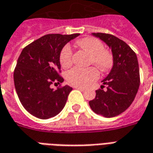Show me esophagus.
I'll list each match as a JSON object with an SVG mask.
<instances>
[{"mask_svg":"<svg viewBox=\"0 0 153 153\" xmlns=\"http://www.w3.org/2000/svg\"><path fill=\"white\" fill-rule=\"evenodd\" d=\"M74 88H76V89L80 90V91H82V92H83V91H85V88H82V87L75 86V87H74Z\"/></svg>","mask_w":153,"mask_h":153,"instance_id":"34e87169","label":"esophagus"}]
</instances>
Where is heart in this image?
Masks as SVG:
<instances>
[{"label":"heart","instance_id":"b5f03b06","mask_svg":"<svg viewBox=\"0 0 153 153\" xmlns=\"http://www.w3.org/2000/svg\"><path fill=\"white\" fill-rule=\"evenodd\" d=\"M77 44L92 54L90 64L96 65L102 71H107L111 68L112 56L109 51L104 50V45L101 41L95 38H85L78 41ZM72 47L69 44L65 45L59 55L61 66L64 68L70 67L72 65ZM99 71L96 67H74L67 72L65 79L67 82L73 86L88 87L94 83L99 78Z\"/></svg>","mask_w":153,"mask_h":153}]
</instances>
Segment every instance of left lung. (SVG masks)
Instances as JSON below:
<instances>
[{"mask_svg":"<svg viewBox=\"0 0 153 153\" xmlns=\"http://www.w3.org/2000/svg\"><path fill=\"white\" fill-rule=\"evenodd\" d=\"M93 35L105 42L111 49L113 67L102 80L101 89L96 91L95 98L89 102V106L97 115L115 117L128 109L138 93L140 84L138 59L128 44L114 35L102 33ZM105 85L107 89L104 91Z\"/></svg>","mask_w":153,"mask_h":153,"instance_id":"left-lung-1","label":"left lung"}]
</instances>
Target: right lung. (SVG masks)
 Here are the masks:
<instances>
[{
  "label": "right lung",
  "instance_id": "1",
  "mask_svg": "<svg viewBox=\"0 0 153 153\" xmlns=\"http://www.w3.org/2000/svg\"><path fill=\"white\" fill-rule=\"evenodd\" d=\"M79 33L47 34L23 49L14 71L15 90L25 109L38 119H49L58 115L66 103L72 88L60 84L59 55L62 47Z\"/></svg>",
  "mask_w": 153,
  "mask_h": 153
}]
</instances>
